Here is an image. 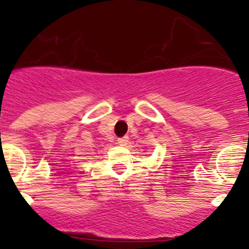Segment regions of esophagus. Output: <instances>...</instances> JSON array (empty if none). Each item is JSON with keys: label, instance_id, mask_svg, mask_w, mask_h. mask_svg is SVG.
I'll return each instance as SVG.
<instances>
[{"label": "esophagus", "instance_id": "34e87169", "mask_svg": "<svg viewBox=\"0 0 249 249\" xmlns=\"http://www.w3.org/2000/svg\"><path fill=\"white\" fill-rule=\"evenodd\" d=\"M127 142H129V137H127V136L120 137V139H118V141H117L118 144L122 145V147H125V145L127 144Z\"/></svg>", "mask_w": 249, "mask_h": 249}]
</instances>
